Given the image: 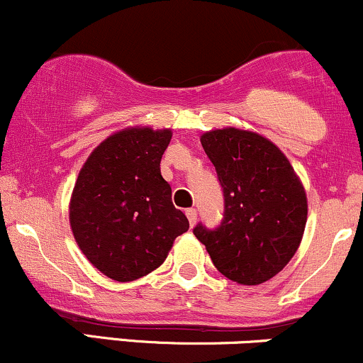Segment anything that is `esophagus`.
<instances>
[{"mask_svg": "<svg viewBox=\"0 0 363 363\" xmlns=\"http://www.w3.org/2000/svg\"><path fill=\"white\" fill-rule=\"evenodd\" d=\"M186 216H187V220H189L191 227H194L196 220H198V213H196L194 208H189V210H186Z\"/></svg>", "mask_w": 363, "mask_h": 363, "instance_id": "esophagus-1", "label": "esophagus"}]
</instances>
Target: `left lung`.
Here are the masks:
<instances>
[{
    "instance_id": "1",
    "label": "left lung",
    "mask_w": 363,
    "mask_h": 363,
    "mask_svg": "<svg viewBox=\"0 0 363 363\" xmlns=\"http://www.w3.org/2000/svg\"><path fill=\"white\" fill-rule=\"evenodd\" d=\"M201 145L223 187L222 225L194 228L215 268L240 285L268 281L289 264L307 222L302 181L273 141L240 128L203 133Z\"/></svg>"
}]
</instances>
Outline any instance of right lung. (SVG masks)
Here are the masks:
<instances>
[{
  "label": "right lung",
  "instance_id": "right-lung-1",
  "mask_svg": "<svg viewBox=\"0 0 363 363\" xmlns=\"http://www.w3.org/2000/svg\"><path fill=\"white\" fill-rule=\"evenodd\" d=\"M170 138V129L124 128L104 140L78 174L69 199L73 237L111 280L133 281L152 273L189 228L160 174Z\"/></svg>",
  "mask_w": 363,
  "mask_h": 363
}]
</instances>
